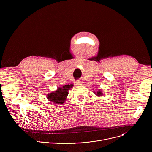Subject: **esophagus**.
I'll return each instance as SVG.
<instances>
[{"label":"esophagus","mask_w":152,"mask_h":152,"mask_svg":"<svg viewBox=\"0 0 152 152\" xmlns=\"http://www.w3.org/2000/svg\"><path fill=\"white\" fill-rule=\"evenodd\" d=\"M76 83L77 85H82V82L80 81V80H78V81L76 82Z\"/></svg>","instance_id":"1"}]
</instances>
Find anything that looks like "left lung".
<instances>
[{
	"label": "left lung",
	"instance_id": "obj_1",
	"mask_svg": "<svg viewBox=\"0 0 152 152\" xmlns=\"http://www.w3.org/2000/svg\"><path fill=\"white\" fill-rule=\"evenodd\" d=\"M94 91V93L97 96H98V97H101V96H103V93H102V91H101V90H99L97 92H95L94 91Z\"/></svg>",
	"mask_w": 152,
	"mask_h": 152
}]
</instances>
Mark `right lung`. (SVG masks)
<instances>
[{"mask_svg":"<svg viewBox=\"0 0 152 152\" xmlns=\"http://www.w3.org/2000/svg\"><path fill=\"white\" fill-rule=\"evenodd\" d=\"M73 86V84H68L62 86V87H58L56 90L48 94L47 99L52 103L61 105L66 100L69 94V90Z\"/></svg>","mask_w":152,"mask_h":152,"instance_id":"right-lung-1","label":"right lung"}]
</instances>
